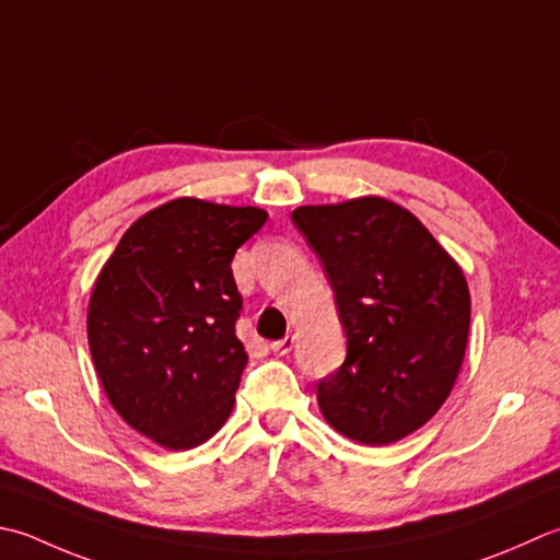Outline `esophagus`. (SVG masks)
<instances>
[{"mask_svg": "<svg viewBox=\"0 0 560 560\" xmlns=\"http://www.w3.org/2000/svg\"><path fill=\"white\" fill-rule=\"evenodd\" d=\"M293 345H295V337L293 335H287L283 339H279V342H273L271 345V349H273V354H289L291 349H293Z\"/></svg>", "mask_w": 560, "mask_h": 560, "instance_id": "obj_1", "label": "esophagus"}]
</instances>
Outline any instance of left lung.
Segmentation results:
<instances>
[{
  "label": "left lung",
  "instance_id": "left-lung-1",
  "mask_svg": "<svg viewBox=\"0 0 560 560\" xmlns=\"http://www.w3.org/2000/svg\"><path fill=\"white\" fill-rule=\"evenodd\" d=\"M323 259L347 359L317 383L323 418L381 446L430 422L464 364L470 293L462 267L408 208L381 196L291 213Z\"/></svg>",
  "mask_w": 560,
  "mask_h": 560
}]
</instances>
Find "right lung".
Listing matches in <instances>:
<instances>
[{
    "label": "right lung",
    "mask_w": 560,
    "mask_h": 560,
    "mask_svg": "<svg viewBox=\"0 0 560 560\" xmlns=\"http://www.w3.org/2000/svg\"><path fill=\"white\" fill-rule=\"evenodd\" d=\"M267 218L255 206L167 201L126 230L94 281L86 337L106 398L172 452L211 440L233 412L247 352L230 261Z\"/></svg>",
    "instance_id": "add662e5"
}]
</instances>
